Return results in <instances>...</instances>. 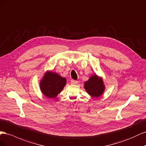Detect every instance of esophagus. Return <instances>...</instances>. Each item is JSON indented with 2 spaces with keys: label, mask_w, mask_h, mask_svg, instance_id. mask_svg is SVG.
<instances>
[{
  "label": "esophagus",
  "mask_w": 146,
  "mask_h": 146,
  "mask_svg": "<svg viewBox=\"0 0 146 146\" xmlns=\"http://www.w3.org/2000/svg\"><path fill=\"white\" fill-rule=\"evenodd\" d=\"M78 83V81L76 80H71V84H76Z\"/></svg>",
  "instance_id": "esophagus-1"
}]
</instances>
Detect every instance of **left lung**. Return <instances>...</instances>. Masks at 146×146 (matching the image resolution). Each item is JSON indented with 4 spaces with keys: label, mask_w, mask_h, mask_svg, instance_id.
<instances>
[{
    "label": "left lung",
    "mask_w": 146,
    "mask_h": 146,
    "mask_svg": "<svg viewBox=\"0 0 146 146\" xmlns=\"http://www.w3.org/2000/svg\"><path fill=\"white\" fill-rule=\"evenodd\" d=\"M84 89L91 97L97 98L103 94L105 90V86L102 78L95 74L91 76L89 80L84 82Z\"/></svg>",
    "instance_id": "left-lung-1"
}]
</instances>
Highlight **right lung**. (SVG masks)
<instances>
[{
	"mask_svg": "<svg viewBox=\"0 0 146 146\" xmlns=\"http://www.w3.org/2000/svg\"><path fill=\"white\" fill-rule=\"evenodd\" d=\"M66 83V80L65 78L62 77L55 72L48 71L40 81V90L46 97L56 98L63 90Z\"/></svg>",
	"mask_w": 146,
	"mask_h": 146,
	"instance_id": "right-lung-1",
	"label": "right lung"
}]
</instances>
